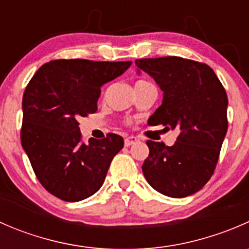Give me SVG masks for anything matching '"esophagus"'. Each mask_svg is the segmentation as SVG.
Segmentation results:
<instances>
[{
    "instance_id": "34e87169",
    "label": "esophagus",
    "mask_w": 249,
    "mask_h": 249,
    "mask_svg": "<svg viewBox=\"0 0 249 249\" xmlns=\"http://www.w3.org/2000/svg\"><path fill=\"white\" fill-rule=\"evenodd\" d=\"M137 141H139V140H137L136 137H134V136H129V137H126V139H125V141H124L125 147H130V145L135 144V143H136Z\"/></svg>"
}]
</instances>
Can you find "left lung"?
Masks as SVG:
<instances>
[{"label": "left lung", "instance_id": "1", "mask_svg": "<svg viewBox=\"0 0 249 249\" xmlns=\"http://www.w3.org/2000/svg\"><path fill=\"white\" fill-rule=\"evenodd\" d=\"M136 66L164 91L149 125L179 131L175 144L147 141L142 165L147 182L170 197H185L210 180L228 131V96L208 65L179 56L137 59Z\"/></svg>", "mask_w": 249, "mask_h": 249}]
</instances>
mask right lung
I'll list each match as a JSON object with an SVG mask.
<instances>
[{
	"label": "right lung",
	"mask_w": 249,
	"mask_h": 249,
	"mask_svg": "<svg viewBox=\"0 0 249 249\" xmlns=\"http://www.w3.org/2000/svg\"><path fill=\"white\" fill-rule=\"evenodd\" d=\"M131 64L52 60L27 84L20 139L37 179L54 196L80 201L104 184L124 140L109 132L105 139L85 143L78 120L96 112L102 85L124 73Z\"/></svg>",
	"instance_id": "right-lung-1"
}]
</instances>
